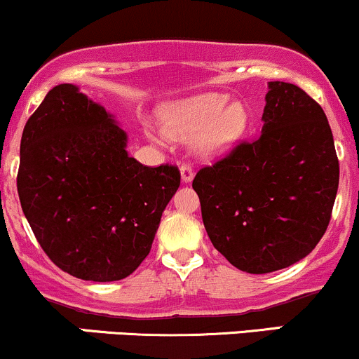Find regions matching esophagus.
<instances>
[{
  "label": "esophagus",
  "mask_w": 359,
  "mask_h": 359,
  "mask_svg": "<svg viewBox=\"0 0 359 359\" xmlns=\"http://www.w3.org/2000/svg\"><path fill=\"white\" fill-rule=\"evenodd\" d=\"M180 175H182V182H191L194 179V167L191 163H182L180 165Z\"/></svg>",
  "instance_id": "obj_1"
}]
</instances>
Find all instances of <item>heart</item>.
<instances>
[{"mask_svg": "<svg viewBox=\"0 0 359 359\" xmlns=\"http://www.w3.org/2000/svg\"><path fill=\"white\" fill-rule=\"evenodd\" d=\"M221 93H204L172 102L160 109V123L168 137L196 135V147L203 155L214 156L236 145L250 123V111L240 101L228 102ZM158 142V137L150 133Z\"/></svg>", "mask_w": 359, "mask_h": 359, "instance_id": "heart-1", "label": "heart"}]
</instances>
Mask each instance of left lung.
Returning a JSON list of instances; mask_svg holds the SVG:
<instances>
[{"instance_id":"1","label":"left lung","mask_w":359,"mask_h":359,"mask_svg":"<svg viewBox=\"0 0 359 359\" xmlns=\"http://www.w3.org/2000/svg\"><path fill=\"white\" fill-rule=\"evenodd\" d=\"M262 135L194 177L209 240L246 273L306 258L331 221L337 184L334 140L323 108L290 82H270Z\"/></svg>"}]
</instances>
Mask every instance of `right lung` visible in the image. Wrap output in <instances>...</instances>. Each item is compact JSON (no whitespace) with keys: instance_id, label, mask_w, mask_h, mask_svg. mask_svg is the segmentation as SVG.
<instances>
[{"instance_id":"right-lung-1","label":"right lung","mask_w":359,"mask_h":359,"mask_svg":"<svg viewBox=\"0 0 359 359\" xmlns=\"http://www.w3.org/2000/svg\"><path fill=\"white\" fill-rule=\"evenodd\" d=\"M179 185L175 165L147 167L128 155L125 131L74 84L48 90L25 125L20 203L47 257L72 277L133 273Z\"/></svg>"}]
</instances>
